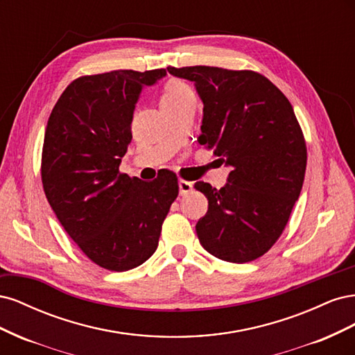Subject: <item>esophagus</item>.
Here are the masks:
<instances>
[{
	"mask_svg": "<svg viewBox=\"0 0 355 355\" xmlns=\"http://www.w3.org/2000/svg\"><path fill=\"white\" fill-rule=\"evenodd\" d=\"M191 191H192V184H191V182L184 180V179H179V192H180V196L189 194Z\"/></svg>",
	"mask_w": 355,
	"mask_h": 355,
	"instance_id": "obj_1",
	"label": "esophagus"
}]
</instances>
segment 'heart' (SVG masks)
<instances>
[{
  "label": "heart",
  "mask_w": 355,
  "mask_h": 355,
  "mask_svg": "<svg viewBox=\"0 0 355 355\" xmlns=\"http://www.w3.org/2000/svg\"><path fill=\"white\" fill-rule=\"evenodd\" d=\"M189 94H194V92H192V89L185 81L171 78L164 85V92H163V96H161V105L175 103L178 101L187 98Z\"/></svg>",
  "instance_id": "heart-1"
}]
</instances>
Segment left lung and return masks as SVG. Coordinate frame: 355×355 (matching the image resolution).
<instances>
[{
  "label": "left lung",
  "instance_id": "obj_1",
  "mask_svg": "<svg viewBox=\"0 0 355 355\" xmlns=\"http://www.w3.org/2000/svg\"><path fill=\"white\" fill-rule=\"evenodd\" d=\"M196 83L204 103L198 142L231 167L220 189L197 182L209 210L197 225L201 245L245 263L280 239L306 170V144L292 105L263 75L218 67H168Z\"/></svg>",
  "mask_w": 355,
  "mask_h": 355
}]
</instances>
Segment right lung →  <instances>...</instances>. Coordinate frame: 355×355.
<instances>
[{
    "instance_id": "add662e5",
    "label": "right lung",
    "mask_w": 355,
    "mask_h": 355,
    "mask_svg": "<svg viewBox=\"0 0 355 355\" xmlns=\"http://www.w3.org/2000/svg\"><path fill=\"white\" fill-rule=\"evenodd\" d=\"M166 69L83 75L53 108L41 154V180L53 211L92 262L128 271L154 254L179 194L178 176L130 178L120 163L132 142L139 93Z\"/></svg>"
}]
</instances>
